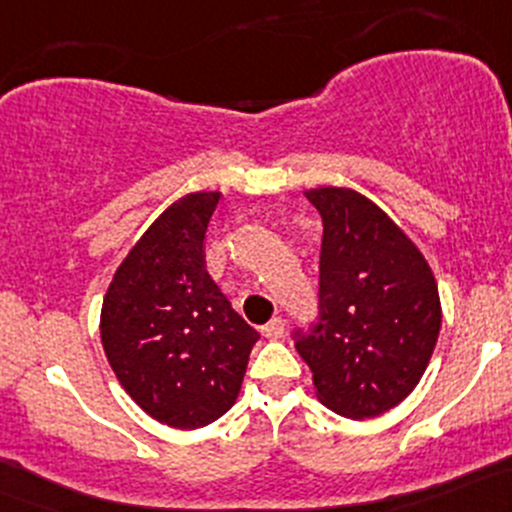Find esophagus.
Returning a JSON list of instances; mask_svg holds the SVG:
<instances>
[{"label":"esophagus","instance_id":"obj_1","mask_svg":"<svg viewBox=\"0 0 512 512\" xmlns=\"http://www.w3.org/2000/svg\"><path fill=\"white\" fill-rule=\"evenodd\" d=\"M262 335L269 340H279L284 338V320L282 318H272L269 323L262 328Z\"/></svg>","mask_w":512,"mask_h":512}]
</instances>
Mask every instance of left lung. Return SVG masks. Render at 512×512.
Here are the masks:
<instances>
[{
    "label": "left lung",
    "instance_id": "8db88e82",
    "mask_svg": "<svg viewBox=\"0 0 512 512\" xmlns=\"http://www.w3.org/2000/svg\"><path fill=\"white\" fill-rule=\"evenodd\" d=\"M323 218L318 318L291 333L323 406L374 418L415 389L440 335L442 311L428 262L367 196L306 192Z\"/></svg>",
    "mask_w": 512,
    "mask_h": 512
}]
</instances>
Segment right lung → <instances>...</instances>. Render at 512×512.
Listing matches in <instances>:
<instances>
[{"mask_svg":"<svg viewBox=\"0 0 512 512\" xmlns=\"http://www.w3.org/2000/svg\"><path fill=\"white\" fill-rule=\"evenodd\" d=\"M221 194H189L143 233L101 306V345L150 418L204 428L230 411L260 333L230 308L204 267Z\"/></svg>","mask_w":512,"mask_h":512,"instance_id":"obj_1","label":"right lung"}]
</instances>
